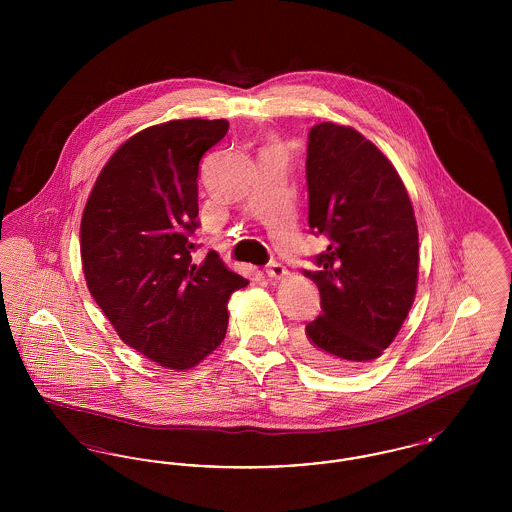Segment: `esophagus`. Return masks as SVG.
Returning a JSON list of instances; mask_svg holds the SVG:
<instances>
[{"mask_svg":"<svg viewBox=\"0 0 512 512\" xmlns=\"http://www.w3.org/2000/svg\"><path fill=\"white\" fill-rule=\"evenodd\" d=\"M268 278H272V280H280V278H284L286 274H288V270L284 265H280V263H276V261H272V263H268L267 265Z\"/></svg>","mask_w":512,"mask_h":512,"instance_id":"obj_1","label":"esophagus"}]
</instances>
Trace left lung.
I'll list each match as a JSON object with an SVG mask.
<instances>
[{"label": "left lung", "instance_id": "obj_1", "mask_svg": "<svg viewBox=\"0 0 512 512\" xmlns=\"http://www.w3.org/2000/svg\"><path fill=\"white\" fill-rule=\"evenodd\" d=\"M309 226L328 238L303 270L320 292L303 355L324 370L359 368L397 336L413 307L418 230L409 194L388 157L349 126L320 122L307 144Z\"/></svg>", "mask_w": 512, "mask_h": 512}]
</instances>
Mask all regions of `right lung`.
Returning a JSON list of instances; mask_svg holds the SVG:
<instances>
[{"label":"right lung","instance_id":"right-lung-1","mask_svg":"<svg viewBox=\"0 0 512 512\" xmlns=\"http://www.w3.org/2000/svg\"><path fill=\"white\" fill-rule=\"evenodd\" d=\"M224 119L169 121L134 134L99 172L80 224L88 290L121 340L186 370L226 336L230 295L245 288L217 251L195 263L197 174Z\"/></svg>","mask_w":512,"mask_h":512}]
</instances>
